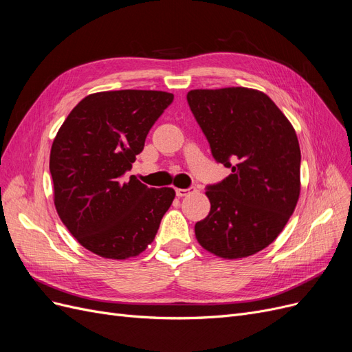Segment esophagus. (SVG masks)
<instances>
[{"mask_svg": "<svg viewBox=\"0 0 352 352\" xmlns=\"http://www.w3.org/2000/svg\"><path fill=\"white\" fill-rule=\"evenodd\" d=\"M197 189L193 188V186H190V188H188V189H180V188H177L176 189V195L179 197V198H182V197H186L188 193H190V192H195Z\"/></svg>", "mask_w": 352, "mask_h": 352, "instance_id": "1", "label": "esophagus"}]
</instances>
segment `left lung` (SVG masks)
Here are the masks:
<instances>
[{
    "instance_id": "obj_1",
    "label": "left lung",
    "mask_w": 352,
    "mask_h": 352,
    "mask_svg": "<svg viewBox=\"0 0 352 352\" xmlns=\"http://www.w3.org/2000/svg\"><path fill=\"white\" fill-rule=\"evenodd\" d=\"M186 99L214 159L232 168L205 192L211 210L195 224L198 243L223 259L250 256L272 243L296 210L301 186L296 131L259 90L199 89Z\"/></svg>"
}]
</instances>
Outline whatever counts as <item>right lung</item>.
<instances>
[{
    "label": "right lung",
    "instance_id": "1",
    "mask_svg": "<svg viewBox=\"0 0 352 352\" xmlns=\"http://www.w3.org/2000/svg\"><path fill=\"white\" fill-rule=\"evenodd\" d=\"M173 94L93 93L67 116L52 142L50 170L60 221L78 243L106 259L138 256L154 240L176 192L124 180Z\"/></svg>",
    "mask_w": 352,
    "mask_h": 352
}]
</instances>
